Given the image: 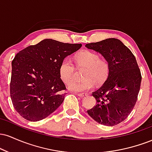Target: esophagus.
Instances as JSON below:
<instances>
[{
    "label": "esophagus",
    "instance_id": "1",
    "mask_svg": "<svg viewBox=\"0 0 152 152\" xmlns=\"http://www.w3.org/2000/svg\"><path fill=\"white\" fill-rule=\"evenodd\" d=\"M77 96H78L79 97H81V98H83V97H86L88 96V94H78Z\"/></svg>",
    "mask_w": 152,
    "mask_h": 152
}]
</instances>
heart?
<instances>
[{"mask_svg":"<svg viewBox=\"0 0 152 152\" xmlns=\"http://www.w3.org/2000/svg\"><path fill=\"white\" fill-rule=\"evenodd\" d=\"M75 63L78 69H83L79 82H72L69 89L76 92H86L91 90L94 83L99 85L107 77L109 68L103 59L97 58V56L91 51H83L75 57ZM74 66L69 58H65L59 67V76L63 83L69 85L73 80Z\"/></svg>","mask_w":152,"mask_h":152,"instance_id":"heart-1","label":"heart"}]
</instances>
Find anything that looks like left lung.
<instances>
[{
  "instance_id": "obj_1",
  "label": "left lung",
  "mask_w": 152,
  "mask_h": 152,
  "mask_svg": "<svg viewBox=\"0 0 152 152\" xmlns=\"http://www.w3.org/2000/svg\"><path fill=\"white\" fill-rule=\"evenodd\" d=\"M85 46L100 53L109 68L106 81L92 94L96 104L87 113L101 124L115 126L126 119L137 102L142 81L137 60L132 51L116 38L87 43Z\"/></svg>"
}]
</instances>
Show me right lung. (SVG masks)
Masks as SVG:
<instances>
[{"label": "right lung", "instance_id": "1", "mask_svg": "<svg viewBox=\"0 0 152 152\" xmlns=\"http://www.w3.org/2000/svg\"><path fill=\"white\" fill-rule=\"evenodd\" d=\"M81 46L47 38L15 56L12 61L10 97L22 117L40 121L61 106L66 86L59 76V67Z\"/></svg>", "mask_w": 152, "mask_h": 152}]
</instances>
